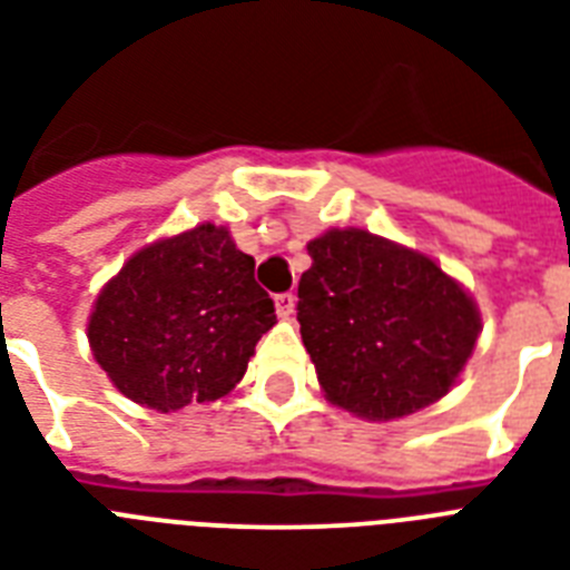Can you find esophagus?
Masks as SVG:
<instances>
[{"instance_id":"34e87169","label":"esophagus","mask_w":570,"mask_h":570,"mask_svg":"<svg viewBox=\"0 0 570 570\" xmlns=\"http://www.w3.org/2000/svg\"><path fill=\"white\" fill-rule=\"evenodd\" d=\"M275 309L281 318H289L295 309V295L293 293H281L275 295Z\"/></svg>"}]
</instances>
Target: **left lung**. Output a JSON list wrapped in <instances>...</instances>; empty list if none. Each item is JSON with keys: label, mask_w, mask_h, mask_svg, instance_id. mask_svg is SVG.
<instances>
[{"label": "left lung", "mask_w": 570, "mask_h": 570, "mask_svg": "<svg viewBox=\"0 0 570 570\" xmlns=\"http://www.w3.org/2000/svg\"><path fill=\"white\" fill-rule=\"evenodd\" d=\"M301 340L327 401L392 421L448 395L480 336L478 304L436 261L360 228L307 245Z\"/></svg>", "instance_id": "8db88e82"}]
</instances>
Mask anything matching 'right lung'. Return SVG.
<instances>
[{"instance_id":"obj_1","label":"right lung","mask_w":570,"mask_h":570,"mask_svg":"<svg viewBox=\"0 0 570 570\" xmlns=\"http://www.w3.org/2000/svg\"><path fill=\"white\" fill-rule=\"evenodd\" d=\"M275 322L252 254L205 222L134 254L96 298L87 340L125 397L175 413L228 395Z\"/></svg>"}]
</instances>
